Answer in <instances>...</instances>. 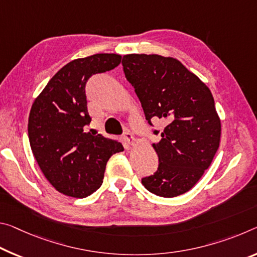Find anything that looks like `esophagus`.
Instances as JSON below:
<instances>
[{"label":"esophagus","instance_id":"34e87169","mask_svg":"<svg viewBox=\"0 0 257 257\" xmlns=\"http://www.w3.org/2000/svg\"><path fill=\"white\" fill-rule=\"evenodd\" d=\"M124 140H125V142H127L129 145H135L136 144L135 136H134L133 134L129 133V132H127V133L124 134Z\"/></svg>","mask_w":257,"mask_h":257}]
</instances>
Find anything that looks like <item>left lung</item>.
<instances>
[{
  "label": "left lung",
  "instance_id": "8db88e82",
  "mask_svg": "<svg viewBox=\"0 0 257 257\" xmlns=\"http://www.w3.org/2000/svg\"><path fill=\"white\" fill-rule=\"evenodd\" d=\"M122 65L149 123L167 122L161 141L152 144L158 170L142 184L164 198L187 192L210 166L221 140V119L209 88L173 57L129 54Z\"/></svg>",
  "mask_w": 257,
  "mask_h": 257
}]
</instances>
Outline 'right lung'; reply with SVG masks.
I'll use <instances>...</instances> for the list:
<instances>
[{"instance_id":"add662e5","label":"right lung","mask_w":257,"mask_h":257,"mask_svg":"<svg viewBox=\"0 0 257 257\" xmlns=\"http://www.w3.org/2000/svg\"><path fill=\"white\" fill-rule=\"evenodd\" d=\"M116 54L77 58L56 73L36 97L28 117L32 152L49 183L65 195L85 198L99 189L105 167L123 151L116 140L87 132L85 83L121 63Z\"/></svg>"}]
</instances>
